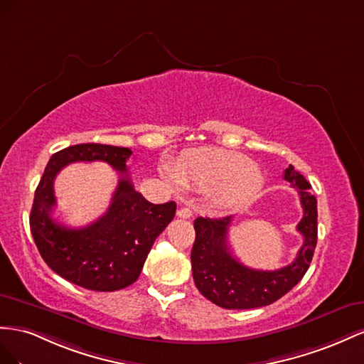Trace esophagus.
Returning <instances> with one entry per match:
<instances>
[{
  "label": "esophagus",
  "instance_id": "esophagus-1",
  "mask_svg": "<svg viewBox=\"0 0 364 364\" xmlns=\"http://www.w3.org/2000/svg\"><path fill=\"white\" fill-rule=\"evenodd\" d=\"M176 216L183 218V220H189V218L192 216V210L189 209V207H181V209L176 210Z\"/></svg>",
  "mask_w": 364,
  "mask_h": 364
}]
</instances>
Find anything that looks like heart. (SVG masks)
<instances>
[{
    "label": "heart",
    "instance_id": "b5f03b06",
    "mask_svg": "<svg viewBox=\"0 0 364 364\" xmlns=\"http://www.w3.org/2000/svg\"><path fill=\"white\" fill-rule=\"evenodd\" d=\"M160 172L173 192L186 186L207 192L223 209L244 205L262 189L264 173L247 155L235 151L204 148L184 152L172 163H163Z\"/></svg>",
    "mask_w": 364,
    "mask_h": 364
}]
</instances>
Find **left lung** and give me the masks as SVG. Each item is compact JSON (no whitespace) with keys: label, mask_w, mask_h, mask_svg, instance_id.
<instances>
[{"label":"left lung","mask_w":364,"mask_h":364,"mask_svg":"<svg viewBox=\"0 0 364 364\" xmlns=\"http://www.w3.org/2000/svg\"><path fill=\"white\" fill-rule=\"evenodd\" d=\"M284 180L299 192L304 216L297 230L304 245L294 261L274 272L248 268L232 256L227 245L232 216L196 218L195 242L192 247V274L198 291L215 305L225 309H252L276 302L293 289L309 268L317 244V200L309 192V183L291 164L284 172Z\"/></svg>","instance_id":"obj_1"}]
</instances>
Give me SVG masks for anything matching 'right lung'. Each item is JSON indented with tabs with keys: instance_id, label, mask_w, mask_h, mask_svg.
<instances>
[{
	"instance_id": "obj_1",
	"label": "right lung",
	"mask_w": 364,
	"mask_h": 364,
	"mask_svg": "<svg viewBox=\"0 0 364 364\" xmlns=\"http://www.w3.org/2000/svg\"><path fill=\"white\" fill-rule=\"evenodd\" d=\"M132 151L82 143L51 155L30 212V230L46 264L68 282L92 291H117L136 282L157 236L173 220L176 204H152L134 189L127 169ZM105 161L119 172V184L106 215L80 229L50 218L53 183L67 164Z\"/></svg>"
}]
</instances>
